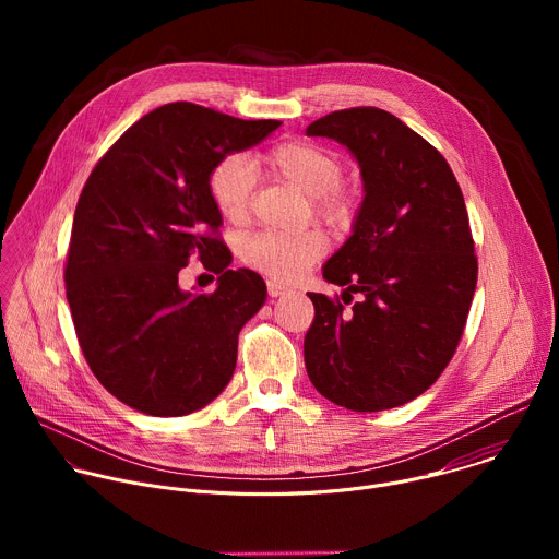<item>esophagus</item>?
Returning <instances> with one entry per match:
<instances>
[{
  "label": "esophagus",
  "mask_w": 559,
  "mask_h": 559,
  "mask_svg": "<svg viewBox=\"0 0 559 559\" xmlns=\"http://www.w3.org/2000/svg\"><path fill=\"white\" fill-rule=\"evenodd\" d=\"M285 292H287V285H283V283H278V281H267V294H270L272 298L283 296Z\"/></svg>",
  "instance_id": "1"
}]
</instances>
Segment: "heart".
I'll return each mask as SVG.
<instances>
[{
  "label": "heart",
  "mask_w": 559,
  "mask_h": 559,
  "mask_svg": "<svg viewBox=\"0 0 559 559\" xmlns=\"http://www.w3.org/2000/svg\"><path fill=\"white\" fill-rule=\"evenodd\" d=\"M254 166L272 179L298 188L311 197L316 216L334 227L349 225L354 216L352 197L338 186L343 162L332 150L307 141H285L254 158ZM254 179L243 156H225L210 175V197L218 214L229 223H243L252 205ZM328 241L321 231L307 229L298 234L259 231L241 246V259L281 281L298 278L311 263L321 259Z\"/></svg>",
  "instance_id": "obj_1"
}]
</instances>
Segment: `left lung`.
Segmentation results:
<instances>
[{
  "mask_svg": "<svg viewBox=\"0 0 559 559\" xmlns=\"http://www.w3.org/2000/svg\"><path fill=\"white\" fill-rule=\"evenodd\" d=\"M305 132L343 143L365 192L352 236L323 267L353 307L307 294V376L345 409L401 407L440 378L466 325L477 259L462 190L444 156L386 110H336Z\"/></svg>",
  "mask_w": 559,
  "mask_h": 559,
  "instance_id": "1",
  "label": "left lung"
}]
</instances>
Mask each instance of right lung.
<instances>
[{
    "label": "right lung",
    "instance_id": "right-lung-1",
    "mask_svg": "<svg viewBox=\"0 0 559 559\" xmlns=\"http://www.w3.org/2000/svg\"><path fill=\"white\" fill-rule=\"evenodd\" d=\"M278 126L168 104L128 128L91 173L74 210L66 298L86 362L123 405L186 416L231 380L238 332L267 287L252 270H229L210 175ZM190 258L219 274L212 295L180 289Z\"/></svg>",
    "mask_w": 559,
    "mask_h": 559
}]
</instances>
